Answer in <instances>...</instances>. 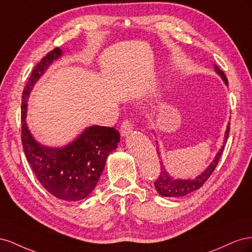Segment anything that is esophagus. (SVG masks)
Segmentation results:
<instances>
[{"label": "esophagus", "instance_id": "esophagus-1", "mask_svg": "<svg viewBox=\"0 0 252 252\" xmlns=\"http://www.w3.org/2000/svg\"><path fill=\"white\" fill-rule=\"evenodd\" d=\"M132 128H133V124L131 123V121L125 120L121 125V134H122V136H127L129 133L132 131Z\"/></svg>", "mask_w": 252, "mask_h": 252}]
</instances>
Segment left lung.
Returning <instances> with one entry per match:
<instances>
[{
	"label": "left lung",
	"mask_w": 252,
	"mask_h": 252,
	"mask_svg": "<svg viewBox=\"0 0 252 252\" xmlns=\"http://www.w3.org/2000/svg\"><path fill=\"white\" fill-rule=\"evenodd\" d=\"M215 71L220 75L222 80L224 81V83L228 86V81L225 73L220 69V68L215 65ZM229 129H230V122L227 125V129L226 132L224 135V142L222 147L220 148V150L218 151L217 156L213 158V161L210 163V165L206 168L201 174L197 175V177L193 180H182V179H174L173 177L169 174V172L166 170L165 166L161 159V173H159L158 178L157 179V181L155 182V187L157 189V191L161 194L162 196H167V197H181L187 195L189 193H191L195 190H197L199 188H201L203 186L204 183L209 179V177L211 175V173L213 172V170L216 169V167L219 163V159L222 156V152L224 150V147L226 145L228 135H229ZM158 144V141H157ZM158 150V158H161V152H159V148L158 146L157 148Z\"/></svg>",
	"instance_id": "obj_1"
}]
</instances>
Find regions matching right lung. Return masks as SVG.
I'll return each instance as SVG.
<instances>
[{"label": "right lung", "mask_w": 252, "mask_h": 252, "mask_svg": "<svg viewBox=\"0 0 252 252\" xmlns=\"http://www.w3.org/2000/svg\"><path fill=\"white\" fill-rule=\"evenodd\" d=\"M62 55L60 48L47 53L34 67L23 91L22 144L27 161L43 187L58 199L75 202L93 192L107 157L118 147L120 132L112 127L90 126L63 147L44 146L33 138L26 123L30 91L53 61Z\"/></svg>", "instance_id": "obj_1"}]
</instances>
